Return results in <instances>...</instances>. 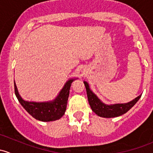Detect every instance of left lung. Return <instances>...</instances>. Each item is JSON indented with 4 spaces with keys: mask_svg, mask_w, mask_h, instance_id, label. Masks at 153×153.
Returning <instances> with one entry per match:
<instances>
[{
    "mask_svg": "<svg viewBox=\"0 0 153 153\" xmlns=\"http://www.w3.org/2000/svg\"><path fill=\"white\" fill-rule=\"evenodd\" d=\"M86 94H87L88 101H89V105H90L92 110L95 112L98 116L104 117V118H114L118 117L123 114L126 113L132 107L137 101L140 99L141 95L135 98L132 101L126 104H113V105H106L103 104L101 101L98 98V97L89 89V85L86 82L84 81Z\"/></svg>",
    "mask_w": 153,
    "mask_h": 153,
    "instance_id": "1",
    "label": "left lung"
}]
</instances>
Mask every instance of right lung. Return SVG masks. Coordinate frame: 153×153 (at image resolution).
Masks as SVG:
<instances>
[{"mask_svg": "<svg viewBox=\"0 0 153 153\" xmlns=\"http://www.w3.org/2000/svg\"><path fill=\"white\" fill-rule=\"evenodd\" d=\"M73 80L68 81L61 91L56 99L51 102L35 103L25 101L18 94L15 84V93L18 101L23 107L35 119L41 121H52L58 120L64 115L67 105L71 84Z\"/></svg>", "mask_w": 153, "mask_h": 153, "instance_id": "1", "label": "right lung"}]
</instances>
